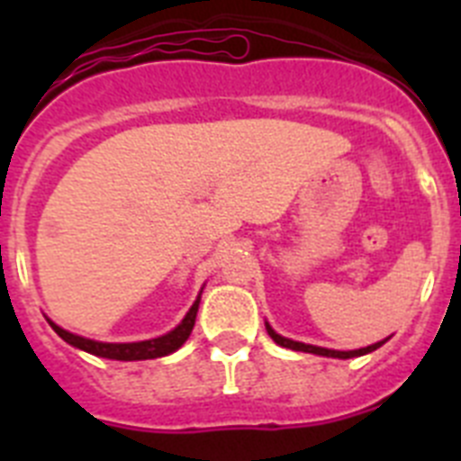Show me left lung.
Listing matches in <instances>:
<instances>
[{
	"mask_svg": "<svg viewBox=\"0 0 461 461\" xmlns=\"http://www.w3.org/2000/svg\"><path fill=\"white\" fill-rule=\"evenodd\" d=\"M266 330L267 335L272 337V339L276 341L279 346H284V348H291V351H303V353H313V356H325V357H339V360H348V357H357V356H367V353L376 351L378 346H383L385 341L390 339H383V341H376V344L367 346V348H357V351H332V348H323V346H312V344H303V341H293L288 339V337H281L276 335L275 330L270 328V323H266Z\"/></svg>",
	"mask_w": 461,
	"mask_h": 461,
	"instance_id": "1",
	"label": "left lung"
}]
</instances>
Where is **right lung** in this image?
I'll return each instance as SVG.
<instances>
[{
  "label": "right lung",
  "mask_w": 461,
  "mask_h": 461,
  "mask_svg": "<svg viewBox=\"0 0 461 461\" xmlns=\"http://www.w3.org/2000/svg\"><path fill=\"white\" fill-rule=\"evenodd\" d=\"M198 304H201V295L195 297V303L191 304V309L186 312V316L182 319V323L177 325L175 330H170L168 335H161L157 339H145V341H131V344H108V341H94L87 339V337H80V335H73L68 330L59 328L55 325L52 321L50 328L55 330L57 335L62 337L67 344L76 346L80 351H87L92 356H99V357H110V360H152V357H164L175 353L189 339L191 330H194L195 323V313H198Z\"/></svg>",
  "instance_id": "right-lung-1"
}]
</instances>
